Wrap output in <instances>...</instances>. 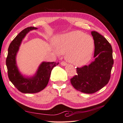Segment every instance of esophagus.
Instances as JSON below:
<instances>
[{"label":"esophagus","instance_id":"obj_1","mask_svg":"<svg viewBox=\"0 0 123 123\" xmlns=\"http://www.w3.org/2000/svg\"><path fill=\"white\" fill-rule=\"evenodd\" d=\"M61 65L62 66H65L67 65V63H66V62H61Z\"/></svg>","mask_w":123,"mask_h":123}]
</instances>
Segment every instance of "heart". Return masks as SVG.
Here are the masks:
<instances>
[{
	"label": "heart",
	"instance_id": "obj_1",
	"mask_svg": "<svg viewBox=\"0 0 123 123\" xmlns=\"http://www.w3.org/2000/svg\"><path fill=\"white\" fill-rule=\"evenodd\" d=\"M55 45L61 54L66 53V59L76 66H83L91 60L94 50V40L90 35L80 31H74L57 37Z\"/></svg>",
	"mask_w": 123,
	"mask_h": 123
}]
</instances>
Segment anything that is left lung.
Wrapping results in <instances>:
<instances>
[{
  "instance_id": "left-lung-1",
  "label": "left lung",
  "mask_w": 123,
  "mask_h": 123,
  "mask_svg": "<svg viewBox=\"0 0 123 123\" xmlns=\"http://www.w3.org/2000/svg\"><path fill=\"white\" fill-rule=\"evenodd\" d=\"M91 35L94 40L95 59L88 66L76 68V74L71 83L78 91L91 94L106 86L110 80L113 65L112 49L103 36L95 31Z\"/></svg>"
}]
</instances>
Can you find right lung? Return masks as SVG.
<instances>
[{"instance_id": "right-lung-1", "label": "right lung", "mask_w": 123, "mask_h": 123, "mask_svg": "<svg viewBox=\"0 0 123 123\" xmlns=\"http://www.w3.org/2000/svg\"><path fill=\"white\" fill-rule=\"evenodd\" d=\"M35 27H28L20 32L10 43L6 59L8 77L18 90L24 93H35L45 88L49 82L52 70L59 62H43L36 73L31 76H25L18 69L16 56L22 41L31 31L37 30Z\"/></svg>"}]
</instances>
